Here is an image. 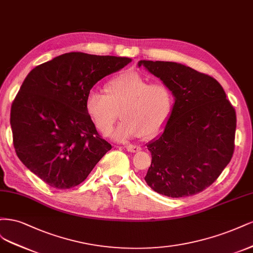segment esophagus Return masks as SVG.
Masks as SVG:
<instances>
[{
    "instance_id": "1",
    "label": "esophagus",
    "mask_w": 253,
    "mask_h": 253,
    "mask_svg": "<svg viewBox=\"0 0 253 253\" xmlns=\"http://www.w3.org/2000/svg\"><path fill=\"white\" fill-rule=\"evenodd\" d=\"M126 149L129 152H137L141 150V147H138V146H135V145H128L126 146Z\"/></svg>"
}]
</instances>
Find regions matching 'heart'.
<instances>
[{"label": "heart", "instance_id": "heart-1", "mask_svg": "<svg viewBox=\"0 0 253 253\" xmlns=\"http://www.w3.org/2000/svg\"><path fill=\"white\" fill-rule=\"evenodd\" d=\"M104 93L89 91L85 110L95 128L103 135L111 132L121 110L124 121L111 136L127 142L140 136L149 137L160 132L168 122L174 105L173 92L163 82L150 83L149 79L135 71H125L106 82Z\"/></svg>", "mask_w": 253, "mask_h": 253}]
</instances>
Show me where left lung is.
Instances as JSON below:
<instances>
[{"label":"left lung","mask_w":253,"mask_h":253,"mask_svg":"<svg viewBox=\"0 0 253 253\" xmlns=\"http://www.w3.org/2000/svg\"><path fill=\"white\" fill-rule=\"evenodd\" d=\"M167 84L174 105L166 126L147 144L151 165L145 181L169 198L197 194L212 184L234 150L236 116L217 81L183 64L137 63Z\"/></svg>","instance_id":"left-lung-1"}]
</instances>
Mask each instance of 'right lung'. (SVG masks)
I'll use <instances>...</instances> for the list:
<instances>
[{
    "label": "right lung",
    "instance_id": "obj_1",
    "mask_svg": "<svg viewBox=\"0 0 253 253\" xmlns=\"http://www.w3.org/2000/svg\"><path fill=\"white\" fill-rule=\"evenodd\" d=\"M131 61L68 52L28 73L12 103L10 125L17 156L32 173L55 189L86 180L111 149L87 116L86 95Z\"/></svg>",
    "mask_w": 253,
    "mask_h": 253
}]
</instances>
